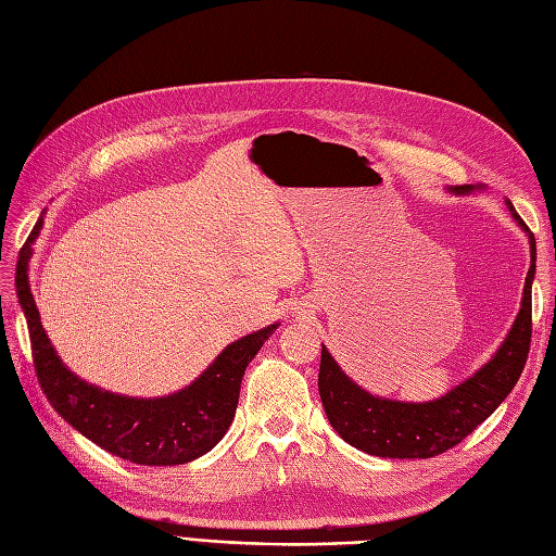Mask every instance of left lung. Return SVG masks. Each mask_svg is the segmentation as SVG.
Instances as JSON below:
<instances>
[{"mask_svg":"<svg viewBox=\"0 0 556 556\" xmlns=\"http://www.w3.org/2000/svg\"><path fill=\"white\" fill-rule=\"evenodd\" d=\"M473 188L462 185L452 192L468 194ZM515 220L529 231L515 213ZM531 268L525 282V296L515 325L496 355L480 371L454 387L445 396L429 403H401L378 399L352 382L323 345L317 387L331 427L352 447L376 457L390 459H429L462 443L473 433L517 384L531 345V280L535 274V241L529 231Z\"/></svg>","mask_w":556,"mask_h":556,"instance_id":"1","label":"left lung"}]
</instances>
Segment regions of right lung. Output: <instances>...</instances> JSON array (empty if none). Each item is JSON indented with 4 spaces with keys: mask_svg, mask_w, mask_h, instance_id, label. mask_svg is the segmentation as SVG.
<instances>
[{
    "mask_svg": "<svg viewBox=\"0 0 556 556\" xmlns=\"http://www.w3.org/2000/svg\"><path fill=\"white\" fill-rule=\"evenodd\" d=\"M21 252L15 288L27 317L31 359L46 399L66 422L102 450L141 466L188 464L206 454L227 433L239 406L245 366L278 325L252 331L227 345L204 374L178 394L162 399H129L99 390L76 378L62 364L41 327L27 280L29 243Z\"/></svg>",
    "mask_w": 556,
    "mask_h": 556,
    "instance_id": "add662e5",
    "label": "right lung"
}]
</instances>
